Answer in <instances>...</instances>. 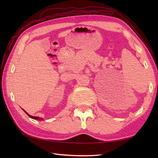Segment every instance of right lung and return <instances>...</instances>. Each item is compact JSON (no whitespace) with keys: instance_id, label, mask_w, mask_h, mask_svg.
<instances>
[{"instance_id":"right-lung-1","label":"right lung","mask_w":158,"mask_h":158,"mask_svg":"<svg viewBox=\"0 0 158 158\" xmlns=\"http://www.w3.org/2000/svg\"><path fill=\"white\" fill-rule=\"evenodd\" d=\"M23 111H24V110H23ZM25 113L27 114L28 116H29L30 118H33V119H38V120H43V118H40V117H33V116H31V115H30V114H28L26 111H25Z\"/></svg>"}]
</instances>
